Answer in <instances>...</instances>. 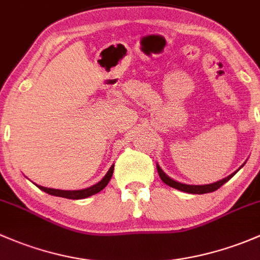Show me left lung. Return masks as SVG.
<instances>
[{"instance_id":"left-lung-1","label":"left lung","mask_w":260,"mask_h":260,"mask_svg":"<svg viewBox=\"0 0 260 260\" xmlns=\"http://www.w3.org/2000/svg\"><path fill=\"white\" fill-rule=\"evenodd\" d=\"M237 171H235V173H237ZM157 173H159L160 179H161V180L164 181V183L167 184V185L171 186V188H175V189H178V190H181V191L190 192V194H205V192L215 191V190H218L221 185H224V184H225L226 181L230 180V179H232L233 176L235 175V173H234V174H232V175H229L228 178L223 179V180H219V181H216V183H213V184H208V185H186V184L178 183V181H175V180H173V179H170L169 176H168L167 174L164 173V171L160 169L159 165H157Z\"/></svg>"}]
</instances>
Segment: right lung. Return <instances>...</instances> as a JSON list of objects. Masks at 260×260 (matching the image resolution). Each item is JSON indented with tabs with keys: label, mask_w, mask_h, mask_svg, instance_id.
Masks as SVG:
<instances>
[{
	"label": "right lung",
	"mask_w": 260,
	"mask_h": 260,
	"mask_svg": "<svg viewBox=\"0 0 260 260\" xmlns=\"http://www.w3.org/2000/svg\"><path fill=\"white\" fill-rule=\"evenodd\" d=\"M112 173H114V165L109 169L108 174L103 178V180L99 181L98 184H95L93 186H90L87 189H82V190H58V189H50V188H45V186H39L42 191L47 192L50 195H55V197H61V198H66V199H85V198L91 197V195L96 194V192L101 191L110 181Z\"/></svg>",
	"instance_id": "right-lung-1"
}]
</instances>
